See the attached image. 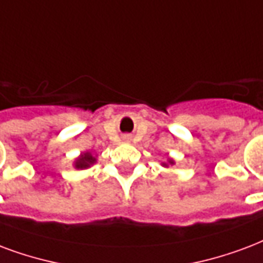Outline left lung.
<instances>
[{"instance_id":"obj_1","label":"left lung","mask_w":263,"mask_h":263,"mask_svg":"<svg viewBox=\"0 0 263 263\" xmlns=\"http://www.w3.org/2000/svg\"><path fill=\"white\" fill-rule=\"evenodd\" d=\"M168 164H174V160L168 159V161H167V163H163V166L164 167H168Z\"/></svg>"}]
</instances>
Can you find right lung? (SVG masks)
<instances>
[{
	"instance_id": "right-lung-1",
	"label": "right lung",
	"mask_w": 263,
	"mask_h": 263,
	"mask_svg": "<svg viewBox=\"0 0 263 263\" xmlns=\"http://www.w3.org/2000/svg\"><path fill=\"white\" fill-rule=\"evenodd\" d=\"M96 163V157L93 156L90 152H86V153H82L81 156L78 157L77 160H75V168H87V167H90L92 164Z\"/></svg>"
}]
</instances>
